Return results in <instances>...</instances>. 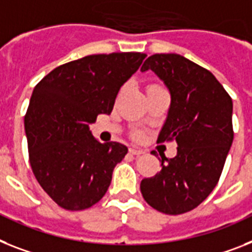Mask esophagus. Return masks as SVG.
<instances>
[{
	"mask_svg": "<svg viewBox=\"0 0 252 252\" xmlns=\"http://www.w3.org/2000/svg\"><path fill=\"white\" fill-rule=\"evenodd\" d=\"M128 152H130L131 155H134V156H140V155H143V153H144V152L141 151V149L134 148V147H132V148L128 149Z\"/></svg>",
	"mask_w": 252,
	"mask_h": 252,
	"instance_id": "34e87169",
	"label": "esophagus"
}]
</instances>
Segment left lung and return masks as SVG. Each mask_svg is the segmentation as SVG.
Returning <instances> with one entry per match:
<instances>
[{"mask_svg": "<svg viewBox=\"0 0 252 252\" xmlns=\"http://www.w3.org/2000/svg\"><path fill=\"white\" fill-rule=\"evenodd\" d=\"M148 69L171 94L157 141L175 140L178 153L162 157L161 171L143 179L140 190L153 209L179 215L196 209L219 182L233 141V103L210 70L182 55L155 54L141 65Z\"/></svg>", "mask_w": 252, "mask_h": 252, "instance_id": "obj_1", "label": "left lung"}]
</instances>
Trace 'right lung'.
Returning a JSON list of instances; mask_svg holds the SVG:
<instances>
[{
	"instance_id": "right-lung-1",
	"label": "right lung",
	"mask_w": 252,
	"mask_h": 252,
	"mask_svg": "<svg viewBox=\"0 0 252 252\" xmlns=\"http://www.w3.org/2000/svg\"><path fill=\"white\" fill-rule=\"evenodd\" d=\"M145 56H85L56 66L33 89L24 117L29 162L39 186L60 207L89 209L108 190L127 147L101 144L90 125L99 114H111L118 91Z\"/></svg>"
}]
</instances>
